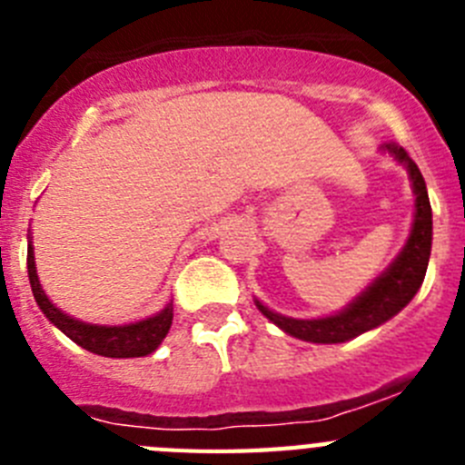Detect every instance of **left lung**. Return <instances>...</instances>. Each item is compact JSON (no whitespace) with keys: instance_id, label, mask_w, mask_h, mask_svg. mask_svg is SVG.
Returning <instances> with one entry per match:
<instances>
[{"instance_id":"8db88e82","label":"left lung","mask_w":465,"mask_h":465,"mask_svg":"<svg viewBox=\"0 0 465 465\" xmlns=\"http://www.w3.org/2000/svg\"><path fill=\"white\" fill-rule=\"evenodd\" d=\"M384 151H389L398 163L408 167L412 191L417 195V200H414V223L408 242L384 274H380L351 305H347L338 314L326 316V319H291V316H282L268 310L256 300L258 310L268 316L274 326H279L293 338L316 344H338L359 338L361 332L372 331V328L389 322L391 316H396L414 298V293L424 282L430 258V240H433V212H430L426 182L417 163L410 158L402 146H398L396 142H389L384 143Z\"/></svg>"}]
</instances>
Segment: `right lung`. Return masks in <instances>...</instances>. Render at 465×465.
<instances>
[{"label":"right lung","mask_w":465,"mask_h":465,"mask_svg":"<svg viewBox=\"0 0 465 465\" xmlns=\"http://www.w3.org/2000/svg\"><path fill=\"white\" fill-rule=\"evenodd\" d=\"M27 274H30L36 305L46 314L48 322L93 354L109 356V359H139V356L151 354L165 340L172 319H174L172 302H167L165 310H160L155 316H149V319L137 323H127V326H97V323H84L79 319H72L63 310H57L41 289L35 265V246H32L30 235H27Z\"/></svg>","instance_id":"obj_1"}]
</instances>
